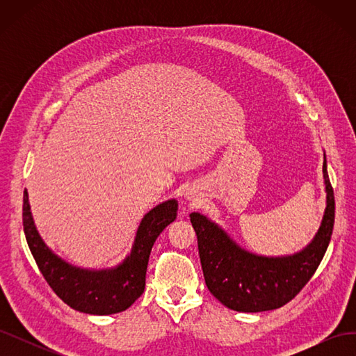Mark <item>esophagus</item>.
Segmentation results:
<instances>
[{
    "label": "esophagus",
    "instance_id": "obj_1",
    "mask_svg": "<svg viewBox=\"0 0 356 356\" xmlns=\"http://www.w3.org/2000/svg\"><path fill=\"white\" fill-rule=\"evenodd\" d=\"M186 199L188 200V202H191V203H195V202H197L199 199L195 196V195H193V193L191 191H188V193H186Z\"/></svg>",
    "mask_w": 356,
    "mask_h": 356
}]
</instances>
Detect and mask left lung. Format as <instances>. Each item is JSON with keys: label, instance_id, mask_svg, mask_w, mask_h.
Returning <instances> with one entry per match:
<instances>
[{"label": "left lung", "instance_id": "1", "mask_svg": "<svg viewBox=\"0 0 356 356\" xmlns=\"http://www.w3.org/2000/svg\"><path fill=\"white\" fill-rule=\"evenodd\" d=\"M322 174L327 193L324 217L314 239L296 254L266 257L250 252L207 215L190 213L197 236L204 282L225 307L246 314L282 307L310 281L331 241L336 209L325 153Z\"/></svg>", "mask_w": 356, "mask_h": 356}]
</instances>
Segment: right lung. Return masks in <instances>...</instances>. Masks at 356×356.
I'll return each instance as SVG.
<instances>
[{
	"instance_id": "1",
	"label": "right lung",
	"mask_w": 356,
	"mask_h": 356,
	"mask_svg": "<svg viewBox=\"0 0 356 356\" xmlns=\"http://www.w3.org/2000/svg\"><path fill=\"white\" fill-rule=\"evenodd\" d=\"M178 202L169 199L148 211L138 225L132 250L110 268H83L56 255L40 236L24 191V232L32 257L56 296L74 310L89 315H113L131 307L144 293L147 266L157 236L175 221Z\"/></svg>"
}]
</instances>
